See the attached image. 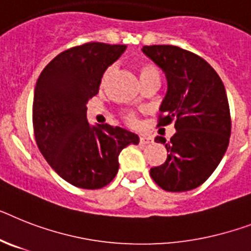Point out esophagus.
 <instances>
[{"mask_svg":"<svg viewBox=\"0 0 251 251\" xmlns=\"http://www.w3.org/2000/svg\"><path fill=\"white\" fill-rule=\"evenodd\" d=\"M140 144L141 145L152 144V138L149 137V136H140Z\"/></svg>","mask_w":251,"mask_h":251,"instance_id":"esophagus-1","label":"esophagus"}]
</instances>
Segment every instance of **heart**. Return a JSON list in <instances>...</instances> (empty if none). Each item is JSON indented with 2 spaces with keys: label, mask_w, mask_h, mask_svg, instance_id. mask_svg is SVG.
I'll return each mask as SVG.
<instances>
[{
  "label": "heart",
  "mask_w": 251,
  "mask_h": 251,
  "mask_svg": "<svg viewBox=\"0 0 251 251\" xmlns=\"http://www.w3.org/2000/svg\"><path fill=\"white\" fill-rule=\"evenodd\" d=\"M150 72H156V69H155L152 65H141V66H138V75H140V78H141V76H144L145 74L150 73ZM109 74H110V69H107L106 72L103 73L102 83L107 79ZM124 118H126V121H127L128 123H133V122H134V115L132 113H127Z\"/></svg>",
  "instance_id": "b5f03b06"
}]
</instances>
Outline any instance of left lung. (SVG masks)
<instances>
[{
	"mask_svg": "<svg viewBox=\"0 0 251 251\" xmlns=\"http://www.w3.org/2000/svg\"><path fill=\"white\" fill-rule=\"evenodd\" d=\"M144 53L165 73L168 91L158 126L175 121L167 160L150 169L155 183L165 191H190L215 171L228 148L231 115L225 86L202 57L171 45L144 46Z\"/></svg>",
	"mask_w": 251,
	"mask_h": 251,
	"instance_id": "1",
	"label": "left lung"
}]
</instances>
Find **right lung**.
I'll return each mask as SVG.
<instances>
[{"instance_id": "right-lung-1", "label": "right lung", "mask_w": 251, "mask_h": 251, "mask_svg": "<svg viewBox=\"0 0 251 251\" xmlns=\"http://www.w3.org/2000/svg\"><path fill=\"white\" fill-rule=\"evenodd\" d=\"M126 45L88 42L59 53L37 80L33 128L37 146L51 168L70 185L96 190L109 185L119 169V154L137 145V134L87 121L90 99L99 93L105 70Z\"/></svg>"}]
</instances>
